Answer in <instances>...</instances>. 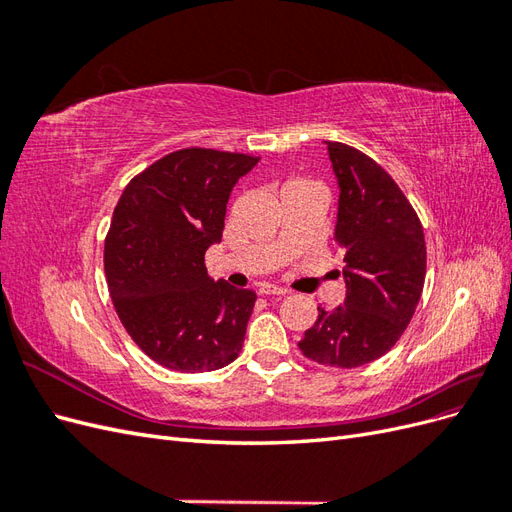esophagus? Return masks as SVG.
I'll return each instance as SVG.
<instances>
[{
	"mask_svg": "<svg viewBox=\"0 0 512 512\" xmlns=\"http://www.w3.org/2000/svg\"><path fill=\"white\" fill-rule=\"evenodd\" d=\"M290 290L286 288H280V286H271V284H265L260 288V294H277V297H286Z\"/></svg>",
	"mask_w": 512,
	"mask_h": 512,
	"instance_id": "34e87169",
	"label": "esophagus"
}]
</instances>
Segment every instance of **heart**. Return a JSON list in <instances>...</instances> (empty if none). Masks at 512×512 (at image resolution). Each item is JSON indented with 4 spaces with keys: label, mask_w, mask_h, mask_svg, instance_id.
I'll return each instance as SVG.
<instances>
[{
    "label": "heart",
    "mask_w": 512,
    "mask_h": 512,
    "mask_svg": "<svg viewBox=\"0 0 512 512\" xmlns=\"http://www.w3.org/2000/svg\"><path fill=\"white\" fill-rule=\"evenodd\" d=\"M292 185H316L314 181H309V179H292L286 188H292Z\"/></svg>",
    "instance_id": "b5f03b06"
}]
</instances>
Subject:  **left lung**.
<instances>
[{"instance_id": "1", "label": "left lung", "mask_w": 512, "mask_h": 512, "mask_svg": "<svg viewBox=\"0 0 512 512\" xmlns=\"http://www.w3.org/2000/svg\"><path fill=\"white\" fill-rule=\"evenodd\" d=\"M327 147L339 183L335 243L346 262V301L333 312L318 307L299 348L324 367L352 369L380 359L406 331L423 294L427 247L393 177L346 143Z\"/></svg>"}]
</instances>
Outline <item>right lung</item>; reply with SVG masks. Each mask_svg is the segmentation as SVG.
I'll return each mask as SVG.
<instances>
[{
    "label": "right lung",
    "instance_id": "obj_1",
    "mask_svg": "<svg viewBox=\"0 0 512 512\" xmlns=\"http://www.w3.org/2000/svg\"><path fill=\"white\" fill-rule=\"evenodd\" d=\"M260 158L205 147L168 153L123 190L104 239V273L115 312L151 361L181 374L232 363L256 294L205 267L222 239L226 203Z\"/></svg>",
    "mask_w": 512,
    "mask_h": 512
}]
</instances>
